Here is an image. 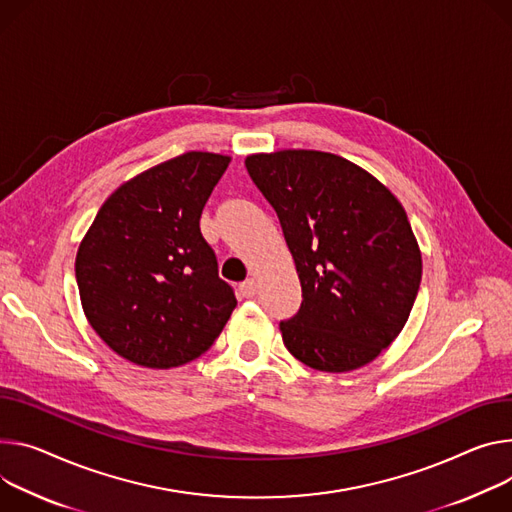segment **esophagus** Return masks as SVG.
Returning <instances> with one entry per match:
<instances>
[{
	"instance_id": "obj_1",
	"label": "esophagus",
	"mask_w": 512,
	"mask_h": 512,
	"mask_svg": "<svg viewBox=\"0 0 512 512\" xmlns=\"http://www.w3.org/2000/svg\"><path fill=\"white\" fill-rule=\"evenodd\" d=\"M239 292L243 298H253L257 294V282L253 280V277H249V280H245L241 286H239Z\"/></svg>"
}]
</instances>
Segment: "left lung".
<instances>
[{
	"label": "left lung",
	"mask_w": 512,
	"mask_h": 512,
	"mask_svg": "<svg viewBox=\"0 0 512 512\" xmlns=\"http://www.w3.org/2000/svg\"><path fill=\"white\" fill-rule=\"evenodd\" d=\"M245 165L280 218L302 284L298 312L280 322L284 345L333 374L374 361L421 288V251L402 204L331 153H261Z\"/></svg>",
	"instance_id": "1"
}]
</instances>
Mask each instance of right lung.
Here are the masks:
<instances>
[{"label":"right lung","mask_w":512,"mask_h":512,"mask_svg":"<svg viewBox=\"0 0 512 512\" xmlns=\"http://www.w3.org/2000/svg\"><path fill=\"white\" fill-rule=\"evenodd\" d=\"M228 157L190 151L104 202L75 259L83 312L120 357L155 369L206 353L237 306L200 230Z\"/></svg>","instance_id":"right-lung-1"}]
</instances>
